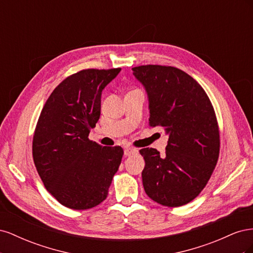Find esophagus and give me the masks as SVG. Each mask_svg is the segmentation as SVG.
Segmentation results:
<instances>
[{
    "label": "esophagus",
    "mask_w": 253,
    "mask_h": 253,
    "mask_svg": "<svg viewBox=\"0 0 253 253\" xmlns=\"http://www.w3.org/2000/svg\"><path fill=\"white\" fill-rule=\"evenodd\" d=\"M137 153H138V151H137V150L134 149V148H131V147H126V148L125 149V155H126V157L132 156V155H136Z\"/></svg>",
    "instance_id": "esophagus-1"
}]
</instances>
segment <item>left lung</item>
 <instances>
[{"label":"left lung","mask_w":253,"mask_h":253,"mask_svg":"<svg viewBox=\"0 0 253 253\" xmlns=\"http://www.w3.org/2000/svg\"><path fill=\"white\" fill-rule=\"evenodd\" d=\"M149 98L152 127L169 135L165 156L139 151L145 162L143 188L154 202L179 207L193 201L208 183L219 155V129L208 95L187 73L165 65L133 67Z\"/></svg>","instance_id":"obj_1"}]
</instances>
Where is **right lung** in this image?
<instances>
[{
    "instance_id": "add662e5",
    "label": "right lung",
    "mask_w": 253,
    "mask_h": 253,
    "mask_svg": "<svg viewBox=\"0 0 253 253\" xmlns=\"http://www.w3.org/2000/svg\"><path fill=\"white\" fill-rule=\"evenodd\" d=\"M121 68H87L52 90L38 119L34 163L48 192L67 208L85 210L109 194L124 150L88 139L100 117L101 93Z\"/></svg>"
}]
</instances>
